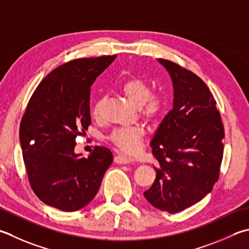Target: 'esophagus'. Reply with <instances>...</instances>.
<instances>
[{"instance_id": "esophagus-1", "label": "esophagus", "mask_w": 249, "mask_h": 249, "mask_svg": "<svg viewBox=\"0 0 249 249\" xmlns=\"http://www.w3.org/2000/svg\"><path fill=\"white\" fill-rule=\"evenodd\" d=\"M114 162L116 164H128L130 163V159L127 157H124V155H116L114 158Z\"/></svg>"}]
</instances>
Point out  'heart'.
<instances>
[{"label":"heart","mask_w":249,"mask_h":249,"mask_svg":"<svg viewBox=\"0 0 249 249\" xmlns=\"http://www.w3.org/2000/svg\"><path fill=\"white\" fill-rule=\"evenodd\" d=\"M122 91L135 106L141 107V113L145 119L155 121L162 116L165 109V101L160 96L151 95V89L147 81L140 77H131L123 82ZM104 98H99L92 107V115H100ZM144 129L141 126H129L114 129L109 139L116 147L128 154H137L142 148Z\"/></svg>","instance_id":"1"}]
</instances>
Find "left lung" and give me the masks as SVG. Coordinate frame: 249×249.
Listing matches in <instances>:
<instances>
[{
	"label": "left lung",
	"instance_id": "1",
	"mask_svg": "<svg viewBox=\"0 0 249 249\" xmlns=\"http://www.w3.org/2000/svg\"><path fill=\"white\" fill-rule=\"evenodd\" d=\"M173 82V109L151 140L159 165L148 202L175 213L194 205L212 191L219 178L225 129L216 100L199 77L173 61L158 59Z\"/></svg>",
	"mask_w": 249,
	"mask_h": 249
}]
</instances>
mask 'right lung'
<instances>
[{
  "label": "right lung",
  "mask_w": 249,
  "mask_h": 249,
  "mask_svg": "<svg viewBox=\"0 0 249 249\" xmlns=\"http://www.w3.org/2000/svg\"><path fill=\"white\" fill-rule=\"evenodd\" d=\"M116 55L80 58L44 77L29 100L19 139L31 188L43 203L63 212L85 207L113 160L106 147L74 152L77 135L90 124V86Z\"/></svg>",
  "instance_id": "obj_1"
}]
</instances>
